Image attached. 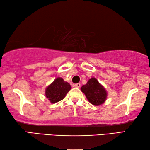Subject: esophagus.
<instances>
[{"label":"esophagus","mask_w":150,"mask_h":150,"mask_svg":"<svg viewBox=\"0 0 150 150\" xmlns=\"http://www.w3.org/2000/svg\"><path fill=\"white\" fill-rule=\"evenodd\" d=\"M75 86L77 87V88H80V87H81V84H80V83L75 84Z\"/></svg>","instance_id":"esophagus-1"}]
</instances>
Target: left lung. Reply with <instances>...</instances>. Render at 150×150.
I'll list each match as a JSON object with an SVG mask.
<instances>
[{
  "label": "left lung",
  "instance_id": "1",
  "mask_svg": "<svg viewBox=\"0 0 150 150\" xmlns=\"http://www.w3.org/2000/svg\"><path fill=\"white\" fill-rule=\"evenodd\" d=\"M81 90L90 103L95 106L101 105L106 101L107 91L94 77L90 79L86 84L82 86Z\"/></svg>",
  "mask_w": 150,
  "mask_h": 150
}]
</instances>
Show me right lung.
<instances>
[{"instance_id": "obj_1", "label": "right lung", "mask_w": 150, "mask_h": 150, "mask_svg": "<svg viewBox=\"0 0 150 150\" xmlns=\"http://www.w3.org/2000/svg\"><path fill=\"white\" fill-rule=\"evenodd\" d=\"M71 89V85L61 77H57L45 89V96L51 103H55L65 98Z\"/></svg>"}]
</instances>
